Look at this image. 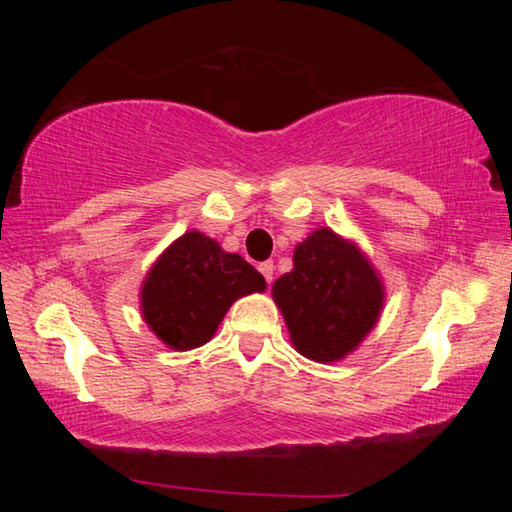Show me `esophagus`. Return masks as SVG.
Wrapping results in <instances>:
<instances>
[{
  "mask_svg": "<svg viewBox=\"0 0 512 512\" xmlns=\"http://www.w3.org/2000/svg\"><path fill=\"white\" fill-rule=\"evenodd\" d=\"M273 271H275V268H273V262H262V264H259V273H262V275L266 277V282H268V284L273 282Z\"/></svg>",
  "mask_w": 512,
  "mask_h": 512,
  "instance_id": "34e87169",
  "label": "esophagus"
}]
</instances>
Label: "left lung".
Masks as SVG:
<instances>
[{"label":"left lung","instance_id":"8db88e82","mask_svg":"<svg viewBox=\"0 0 512 512\" xmlns=\"http://www.w3.org/2000/svg\"><path fill=\"white\" fill-rule=\"evenodd\" d=\"M273 300L293 348L316 363H336L375 329L386 287L357 241L325 225L293 250V268L275 280Z\"/></svg>","mask_w":512,"mask_h":512}]
</instances>
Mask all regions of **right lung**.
Masks as SVG:
<instances>
[{
	"instance_id": "add662e5",
	"label": "right lung",
	"mask_w": 512,
	"mask_h": 512,
	"mask_svg": "<svg viewBox=\"0 0 512 512\" xmlns=\"http://www.w3.org/2000/svg\"><path fill=\"white\" fill-rule=\"evenodd\" d=\"M266 280L244 257L189 230L162 250L140 287L144 323L169 350L201 348L239 298L264 293Z\"/></svg>"
}]
</instances>
